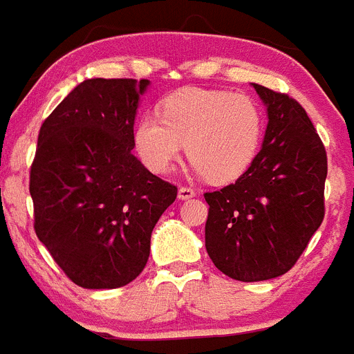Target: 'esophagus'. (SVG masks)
<instances>
[{"label":"esophagus","instance_id":"1","mask_svg":"<svg viewBox=\"0 0 354 354\" xmlns=\"http://www.w3.org/2000/svg\"><path fill=\"white\" fill-rule=\"evenodd\" d=\"M192 197H196V190H194V188L180 187V190H178V199L188 201V199H192Z\"/></svg>","mask_w":354,"mask_h":354}]
</instances>
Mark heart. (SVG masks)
Listing matches in <instances>:
<instances>
[{
	"label": "heart",
	"instance_id": "obj_1",
	"mask_svg": "<svg viewBox=\"0 0 354 354\" xmlns=\"http://www.w3.org/2000/svg\"><path fill=\"white\" fill-rule=\"evenodd\" d=\"M262 136L263 115L252 97L183 88L162 102L160 117L143 115L138 120L134 145L148 169L166 174L187 143L194 173L230 183L250 169Z\"/></svg>",
	"mask_w": 354,
	"mask_h": 354
}]
</instances>
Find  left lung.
<instances>
[{"label": "left lung", "instance_id": "obj_1", "mask_svg": "<svg viewBox=\"0 0 354 354\" xmlns=\"http://www.w3.org/2000/svg\"><path fill=\"white\" fill-rule=\"evenodd\" d=\"M267 111L263 143L236 183L204 194L206 250L225 276L266 281L288 272L325 214L326 151L295 99L252 84Z\"/></svg>", "mask_w": 354, "mask_h": 354}]
</instances>
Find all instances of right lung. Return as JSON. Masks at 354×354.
<instances>
[{
  "instance_id": "obj_1",
  "label": "right lung",
  "mask_w": 354,
  "mask_h": 354,
  "mask_svg": "<svg viewBox=\"0 0 354 354\" xmlns=\"http://www.w3.org/2000/svg\"><path fill=\"white\" fill-rule=\"evenodd\" d=\"M150 82L91 78L38 134L29 192L35 230L75 285L120 288L150 257L151 230L178 188L134 157V120Z\"/></svg>"
}]
</instances>
